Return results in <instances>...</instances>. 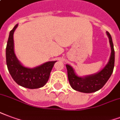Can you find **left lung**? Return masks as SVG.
Here are the masks:
<instances>
[{
	"mask_svg": "<svg viewBox=\"0 0 120 120\" xmlns=\"http://www.w3.org/2000/svg\"><path fill=\"white\" fill-rule=\"evenodd\" d=\"M106 32L109 39L111 54L109 62L101 71L94 75L80 78L74 73L72 67L66 65L69 83L71 87L76 91L82 93L97 92L104 86L111 76L114 66V49L112 38L109 33Z\"/></svg>",
	"mask_w": 120,
	"mask_h": 120,
	"instance_id": "8db88e82",
	"label": "left lung"
}]
</instances>
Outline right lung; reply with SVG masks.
<instances>
[{
    "instance_id": "add662e5",
    "label": "right lung",
    "mask_w": 120,
    "mask_h": 120,
    "mask_svg": "<svg viewBox=\"0 0 120 120\" xmlns=\"http://www.w3.org/2000/svg\"><path fill=\"white\" fill-rule=\"evenodd\" d=\"M18 24L10 31L6 46V64L8 71L15 82L23 87L30 89L42 87L48 82L56 61L45 63L34 69L23 67L18 60L14 52L13 34Z\"/></svg>"
}]
</instances>
